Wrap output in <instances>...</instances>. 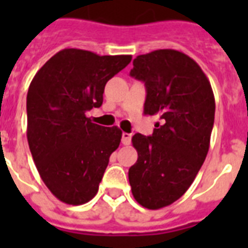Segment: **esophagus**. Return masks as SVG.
<instances>
[{"instance_id":"obj_1","label":"esophagus","mask_w":248,"mask_h":248,"mask_svg":"<svg viewBox=\"0 0 248 248\" xmlns=\"http://www.w3.org/2000/svg\"><path fill=\"white\" fill-rule=\"evenodd\" d=\"M130 143H131V134L122 132V144L124 145H130Z\"/></svg>"}]
</instances>
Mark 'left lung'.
<instances>
[{
    "label": "left lung",
    "instance_id": "left-lung-1",
    "mask_svg": "<svg viewBox=\"0 0 248 248\" xmlns=\"http://www.w3.org/2000/svg\"><path fill=\"white\" fill-rule=\"evenodd\" d=\"M130 76L147 90L144 113L159 117L151 136L135 134L138 161L128 170L132 196L149 210L173 203L203 165L215 120V97L198 64L165 48L136 56Z\"/></svg>",
    "mask_w": 248,
    "mask_h": 248
}]
</instances>
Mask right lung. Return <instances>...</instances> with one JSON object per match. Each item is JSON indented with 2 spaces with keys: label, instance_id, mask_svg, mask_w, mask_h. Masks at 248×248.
<instances>
[{
  "label": "right lung",
  "instance_id": "1",
  "mask_svg": "<svg viewBox=\"0 0 248 248\" xmlns=\"http://www.w3.org/2000/svg\"><path fill=\"white\" fill-rule=\"evenodd\" d=\"M130 62L131 55L64 48L29 85V149L41 179L64 203L77 206L93 200L109 157L120 145V128L93 124L86 112L103 104L107 82Z\"/></svg>",
  "mask_w": 248,
  "mask_h": 248
}]
</instances>
